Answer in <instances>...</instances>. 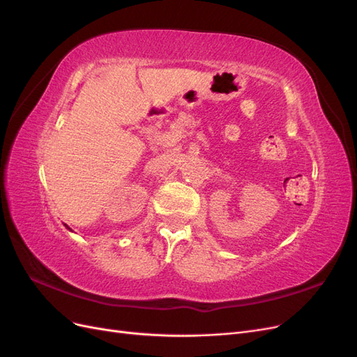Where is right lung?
Wrapping results in <instances>:
<instances>
[{
	"label": "right lung",
	"instance_id": "obj_1",
	"mask_svg": "<svg viewBox=\"0 0 357 357\" xmlns=\"http://www.w3.org/2000/svg\"><path fill=\"white\" fill-rule=\"evenodd\" d=\"M66 226H67V225H66ZM67 229H70V228H68V226H67Z\"/></svg>",
	"mask_w": 357,
	"mask_h": 357
}]
</instances>
